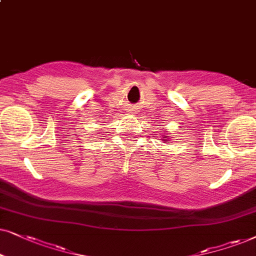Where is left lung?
I'll return each mask as SVG.
<instances>
[{"instance_id":"8db88e82","label":"left lung","mask_w":256,"mask_h":256,"mask_svg":"<svg viewBox=\"0 0 256 256\" xmlns=\"http://www.w3.org/2000/svg\"><path fill=\"white\" fill-rule=\"evenodd\" d=\"M162 138H166V136H165V137H162Z\"/></svg>"}]
</instances>
